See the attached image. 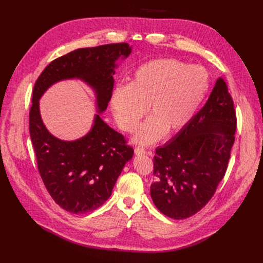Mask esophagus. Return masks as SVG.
Here are the masks:
<instances>
[{
    "label": "esophagus",
    "mask_w": 263,
    "mask_h": 263,
    "mask_svg": "<svg viewBox=\"0 0 263 263\" xmlns=\"http://www.w3.org/2000/svg\"><path fill=\"white\" fill-rule=\"evenodd\" d=\"M134 153H135L136 156H144V155L147 154V150L144 149L143 147H137V148H135Z\"/></svg>",
    "instance_id": "34e87169"
}]
</instances>
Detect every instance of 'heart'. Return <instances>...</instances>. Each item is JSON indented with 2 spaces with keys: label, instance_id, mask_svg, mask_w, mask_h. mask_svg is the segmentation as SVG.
Here are the masks:
<instances>
[{
  "label": "heart",
  "instance_id": "heart-1",
  "mask_svg": "<svg viewBox=\"0 0 263 263\" xmlns=\"http://www.w3.org/2000/svg\"><path fill=\"white\" fill-rule=\"evenodd\" d=\"M210 89V74L200 65L177 59H157L134 71L128 86L117 87L110 107L118 127L132 133L148 112L133 142L153 144L166 134L184 130Z\"/></svg>",
  "mask_w": 263,
  "mask_h": 263
}]
</instances>
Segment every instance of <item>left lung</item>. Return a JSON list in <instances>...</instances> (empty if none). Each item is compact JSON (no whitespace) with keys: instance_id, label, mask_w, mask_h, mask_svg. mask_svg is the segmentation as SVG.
<instances>
[{"instance_id":"left-lung-1","label":"left lung","mask_w":263,"mask_h":263,"mask_svg":"<svg viewBox=\"0 0 263 263\" xmlns=\"http://www.w3.org/2000/svg\"><path fill=\"white\" fill-rule=\"evenodd\" d=\"M236 129L232 98L218 78L189 126L156 150L150 195L163 214L183 219L211 199L225 176Z\"/></svg>"}]
</instances>
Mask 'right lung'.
I'll use <instances>...</instances> for the list:
<instances>
[{
	"label": "right lung",
	"instance_id": "add662e5",
	"mask_svg": "<svg viewBox=\"0 0 263 263\" xmlns=\"http://www.w3.org/2000/svg\"><path fill=\"white\" fill-rule=\"evenodd\" d=\"M131 52L132 47L124 43L78 49L51 62L35 83L30 134L38 171L51 197L66 211L81 214L98 209L133 157L123 136L101 118L112 97L117 61ZM73 78L94 90L97 114L84 137L63 141L45 128L39 100L55 82Z\"/></svg>",
	"mask_w": 263,
	"mask_h": 263
}]
</instances>
